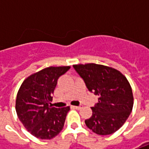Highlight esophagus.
<instances>
[{
	"mask_svg": "<svg viewBox=\"0 0 149 149\" xmlns=\"http://www.w3.org/2000/svg\"><path fill=\"white\" fill-rule=\"evenodd\" d=\"M72 109H81L82 107L80 105V106H72Z\"/></svg>",
	"mask_w": 149,
	"mask_h": 149,
	"instance_id": "1",
	"label": "esophagus"
}]
</instances>
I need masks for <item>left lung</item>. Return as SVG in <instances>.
I'll return each instance as SVG.
<instances>
[{
  "mask_svg": "<svg viewBox=\"0 0 149 149\" xmlns=\"http://www.w3.org/2000/svg\"><path fill=\"white\" fill-rule=\"evenodd\" d=\"M91 93L98 97L93 115L85 120L88 128L98 135H109L127 120L133 107L131 85L124 75L109 66L93 63L74 65Z\"/></svg>",
  "mask_w": 149,
  "mask_h": 149,
  "instance_id": "1",
  "label": "left lung"
}]
</instances>
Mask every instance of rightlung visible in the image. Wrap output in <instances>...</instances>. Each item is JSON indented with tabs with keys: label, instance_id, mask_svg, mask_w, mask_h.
Instances as JSON below:
<instances>
[{
	"label": "right lung",
	"instance_id": "obj_1",
	"mask_svg": "<svg viewBox=\"0 0 149 149\" xmlns=\"http://www.w3.org/2000/svg\"><path fill=\"white\" fill-rule=\"evenodd\" d=\"M70 66L48 67L28 77L18 90L16 112L24 127L41 140H50L60 133L69 106L52 107V95L57 80Z\"/></svg>",
	"mask_w": 149,
	"mask_h": 149
}]
</instances>
